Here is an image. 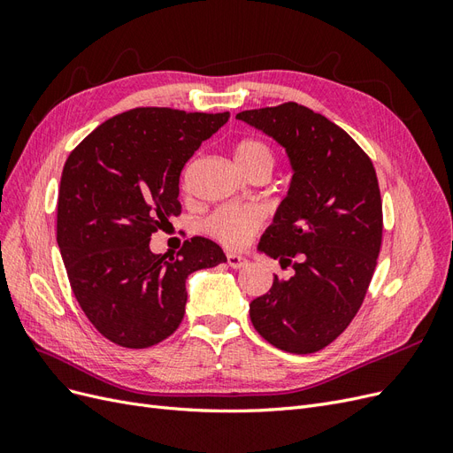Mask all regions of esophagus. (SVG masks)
I'll return each mask as SVG.
<instances>
[{"label": "esophagus", "instance_id": "esophagus-1", "mask_svg": "<svg viewBox=\"0 0 453 453\" xmlns=\"http://www.w3.org/2000/svg\"><path fill=\"white\" fill-rule=\"evenodd\" d=\"M226 263H228L230 268L238 270V268L248 266V258L242 257V255H236V253H228V255H226Z\"/></svg>", "mask_w": 453, "mask_h": 453}]
</instances>
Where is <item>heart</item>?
Returning <instances> with one entry per match:
<instances>
[{"mask_svg":"<svg viewBox=\"0 0 453 453\" xmlns=\"http://www.w3.org/2000/svg\"><path fill=\"white\" fill-rule=\"evenodd\" d=\"M232 153H234L238 168L248 177L257 173L270 177L273 166H276V155L263 140L243 138L234 145ZM263 225L265 213L253 205H223L203 221L205 232L226 248L248 245Z\"/></svg>","mask_w":453,"mask_h":453,"instance_id":"obj_1","label":"heart"}]
</instances>
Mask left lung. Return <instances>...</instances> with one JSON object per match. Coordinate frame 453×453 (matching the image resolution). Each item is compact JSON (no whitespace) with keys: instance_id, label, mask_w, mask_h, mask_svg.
<instances>
[{"instance_id":"left-lung-1","label":"left lung","mask_w":453,"mask_h":453,"mask_svg":"<svg viewBox=\"0 0 453 453\" xmlns=\"http://www.w3.org/2000/svg\"><path fill=\"white\" fill-rule=\"evenodd\" d=\"M236 119L285 147L293 181L258 250L293 266L250 304L251 323L272 346L313 353L357 315L381 248V196L372 160L348 132L287 102Z\"/></svg>"}]
</instances>
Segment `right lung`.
Here are the masks:
<instances>
[{"label": "right lung", "mask_w": 453, "mask_h": 453, "mask_svg": "<svg viewBox=\"0 0 453 453\" xmlns=\"http://www.w3.org/2000/svg\"><path fill=\"white\" fill-rule=\"evenodd\" d=\"M230 113L135 107L81 142L62 172L57 240L81 310L117 346L143 349L183 321L188 273L226 260L195 236L175 257L149 250L150 234L181 213L180 175Z\"/></svg>", "instance_id": "add662e5"}]
</instances>
